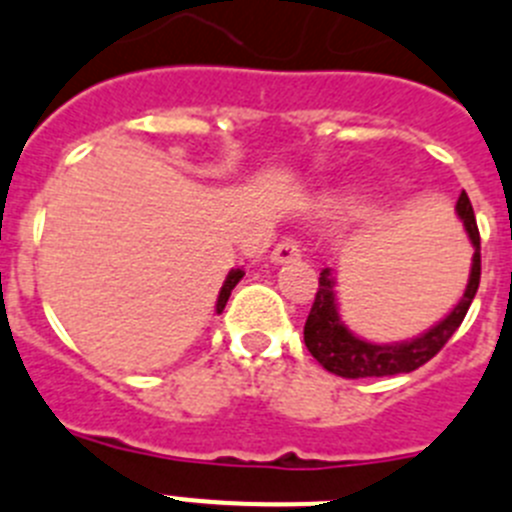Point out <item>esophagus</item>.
Segmentation results:
<instances>
[{"mask_svg":"<svg viewBox=\"0 0 512 512\" xmlns=\"http://www.w3.org/2000/svg\"><path fill=\"white\" fill-rule=\"evenodd\" d=\"M301 257V247H298L296 239H283V242H278V245L273 247V252H270V260L275 262V265H283V262H293Z\"/></svg>","mask_w":512,"mask_h":512,"instance_id":"esophagus-1","label":"esophagus"}]
</instances>
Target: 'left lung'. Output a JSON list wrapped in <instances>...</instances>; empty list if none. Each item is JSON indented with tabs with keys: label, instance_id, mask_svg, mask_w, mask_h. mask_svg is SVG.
<instances>
[{
	"label": "left lung",
	"instance_id": "1",
	"mask_svg": "<svg viewBox=\"0 0 512 512\" xmlns=\"http://www.w3.org/2000/svg\"><path fill=\"white\" fill-rule=\"evenodd\" d=\"M457 216L462 219L464 232H467L469 242L474 247L472 255V270H469L467 288L459 303L451 308L446 319L431 326L426 334L416 336L411 342H395V344H375L367 339H359L352 331L344 326L342 316H339V303H336V280L331 270H321L319 290L313 298L311 313H308L306 326H303V342H306L308 352L319 362L324 370L334 372L339 377H388V375H403V372H413L421 365H426L428 359L436 357L451 334L459 329V324L467 316L469 306L474 301V293L480 288V229H477V219H474L472 204L469 196L462 191L457 201Z\"/></svg>",
	"mask_w": 512,
	"mask_h": 512
}]
</instances>
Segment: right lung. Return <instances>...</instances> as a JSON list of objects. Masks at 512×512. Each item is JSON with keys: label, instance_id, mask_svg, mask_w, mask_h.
Listing matches in <instances>:
<instances>
[{"label": "right lung", "instance_id": "add662e5", "mask_svg": "<svg viewBox=\"0 0 512 512\" xmlns=\"http://www.w3.org/2000/svg\"><path fill=\"white\" fill-rule=\"evenodd\" d=\"M242 275H245V270H242V267H234V270H229L227 280H224L222 290H219V298H216V313L224 311V306H227L229 296H232L234 285H237L239 280H242Z\"/></svg>", "mask_w": 512, "mask_h": 512}]
</instances>
